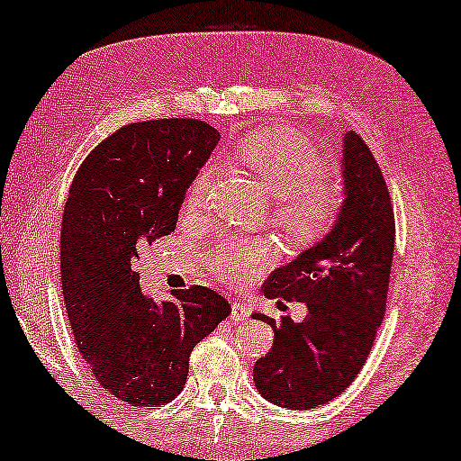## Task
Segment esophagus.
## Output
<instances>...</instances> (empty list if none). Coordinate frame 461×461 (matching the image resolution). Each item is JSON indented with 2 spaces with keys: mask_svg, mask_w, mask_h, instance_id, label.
<instances>
[{
  "mask_svg": "<svg viewBox=\"0 0 461 461\" xmlns=\"http://www.w3.org/2000/svg\"><path fill=\"white\" fill-rule=\"evenodd\" d=\"M249 312H251V308H249L248 302H241V300L232 302V312H230V317L235 319V321H243V319H248V317H249Z\"/></svg>",
  "mask_w": 461,
  "mask_h": 461,
  "instance_id": "1",
  "label": "esophagus"
}]
</instances>
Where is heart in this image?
Masks as SVG:
<instances>
[{"instance_id":"b5f03b06","label":"heart","mask_w":461,"mask_h":461,"mask_svg":"<svg viewBox=\"0 0 461 461\" xmlns=\"http://www.w3.org/2000/svg\"><path fill=\"white\" fill-rule=\"evenodd\" d=\"M270 193V220L289 241L312 245L323 239L342 216L344 186L325 174V159L317 147L289 128H264L243 138L232 150ZM212 185V167H201L188 186L185 210L199 212ZM275 260L267 239L224 237L205 258L207 268L220 279L245 283Z\"/></svg>"}]
</instances>
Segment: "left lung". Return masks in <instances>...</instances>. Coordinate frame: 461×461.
Segmentation results:
<instances>
[{
	"mask_svg": "<svg viewBox=\"0 0 461 461\" xmlns=\"http://www.w3.org/2000/svg\"><path fill=\"white\" fill-rule=\"evenodd\" d=\"M344 207L336 226L264 283L270 300H298L306 319L273 327L268 355L254 365L264 399L287 409H311L350 386L374 348L386 312L394 254V212L386 180L367 144L346 131L342 153Z\"/></svg>",
	"mask_w": 461,
	"mask_h": 461,
	"instance_id": "left-lung-1",
	"label": "left lung"
}]
</instances>
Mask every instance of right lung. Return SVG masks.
<instances>
[{"label":"right lung","instance_id":"add662e5","mask_svg":"<svg viewBox=\"0 0 461 461\" xmlns=\"http://www.w3.org/2000/svg\"><path fill=\"white\" fill-rule=\"evenodd\" d=\"M218 140L197 119L130 123L86 157L68 188L60 232L68 323L92 375L125 405L174 401L193 348L230 314L222 295L201 285L159 304L136 273L138 249L174 232Z\"/></svg>","mask_w":461,"mask_h":461}]
</instances>
